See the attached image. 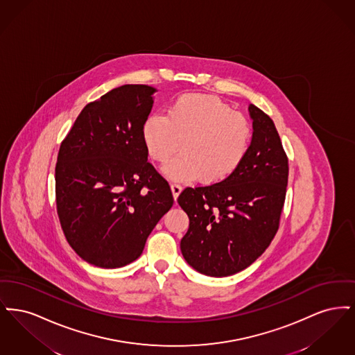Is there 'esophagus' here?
Wrapping results in <instances>:
<instances>
[{
  "label": "esophagus",
  "instance_id": "1",
  "mask_svg": "<svg viewBox=\"0 0 355 355\" xmlns=\"http://www.w3.org/2000/svg\"><path fill=\"white\" fill-rule=\"evenodd\" d=\"M181 191H182V185H181V184H177V182L171 184V193H173L174 200H177V198H178V196H180V193H181Z\"/></svg>",
  "mask_w": 355,
  "mask_h": 355
}]
</instances>
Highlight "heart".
I'll return each mask as SVG.
<instances>
[{
  "mask_svg": "<svg viewBox=\"0 0 355 355\" xmlns=\"http://www.w3.org/2000/svg\"><path fill=\"white\" fill-rule=\"evenodd\" d=\"M142 142L153 161L165 164L164 173L178 181L201 177L205 184L229 178L250 149L253 130L243 114L206 94H184L170 102L166 116L149 114L141 128Z\"/></svg>",
  "mask_w": 355,
  "mask_h": 355,
  "instance_id": "b5f03b06",
  "label": "heart"
}]
</instances>
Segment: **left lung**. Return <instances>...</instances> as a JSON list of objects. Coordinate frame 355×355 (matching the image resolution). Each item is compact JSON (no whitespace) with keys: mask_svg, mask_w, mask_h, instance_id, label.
<instances>
[{"mask_svg":"<svg viewBox=\"0 0 355 355\" xmlns=\"http://www.w3.org/2000/svg\"><path fill=\"white\" fill-rule=\"evenodd\" d=\"M250 149L225 181L186 187L178 203L189 217L181 239L186 262L210 277L246 269L269 248L286 198L288 159L272 119L255 105Z\"/></svg>","mask_w":355,"mask_h":355,"instance_id":"8db88e82","label":"left lung"}]
</instances>
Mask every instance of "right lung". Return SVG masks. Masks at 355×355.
Returning a JSON list of instances; mask_svg holds the SVG:
<instances>
[{"instance_id": "add662e5", "label": "right lung", "mask_w": 355, "mask_h": 355, "mask_svg": "<svg viewBox=\"0 0 355 355\" xmlns=\"http://www.w3.org/2000/svg\"><path fill=\"white\" fill-rule=\"evenodd\" d=\"M154 92L148 85L107 92L85 106L61 142L57 214L69 245L90 265L116 269L135 261L174 202L141 135Z\"/></svg>"}]
</instances>
